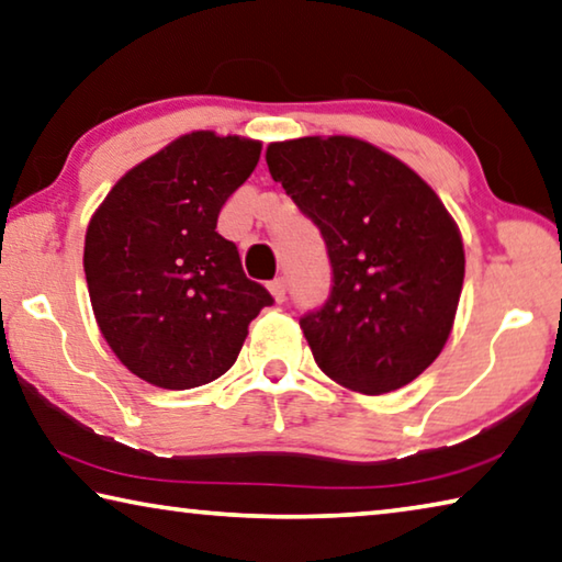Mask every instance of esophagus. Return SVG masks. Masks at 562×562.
I'll return each instance as SVG.
<instances>
[{
    "label": "esophagus",
    "instance_id": "34e87169",
    "mask_svg": "<svg viewBox=\"0 0 562 562\" xmlns=\"http://www.w3.org/2000/svg\"><path fill=\"white\" fill-rule=\"evenodd\" d=\"M267 288H270L272 297L278 302H282L284 295H288V280H284V278H274L270 284H267Z\"/></svg>",
    "mask_w": 562,
    "mask_h": 562
}]
</instances>
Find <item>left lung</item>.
<instances>
[{
    "instance_id": "obj_1",
    "label": "left lung",
    "mask_w": 562,
    "mask_h": 562,
    "mask_svg": "<svg viewBox=\"0 0 562 562\" xmlns=\"http://www.w3.org/2000/svg\"><path fill=\"white\" fill-rule=\"evenodd\" d=\"M265 159L327 245L333 290L300 317L319 370L364 395L405 387L456 319L465 278L456 220L420 175L370 142H272Z\"/></svg>"
}]
</instances>
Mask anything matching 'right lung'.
<instances>
[{
    "instance_id": "right-lung-1",
    "label": "right lung",
    "mask_w": 562,
    "mask_h": 562,
    "mask_svg": "<svg viewBox=\"0 0 562 562\" xmlns=\"http://www.w3.org/2000/svg\"><path fill=\"white\" fill-rule=\"evenodd\" d=\"M245 137L192 132L132 167L89 220L85 274L106 345L149 385L190 390L233 368L272 305L217 217L260 159Z\"/></svg>"
}]
</instances>
